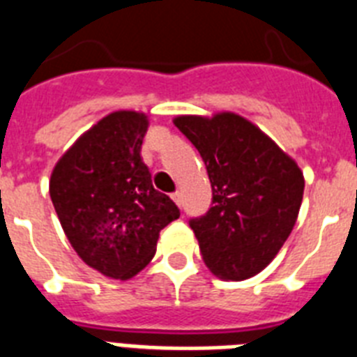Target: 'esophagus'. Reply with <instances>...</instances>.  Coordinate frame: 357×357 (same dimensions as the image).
Instances as JSON below:
<instances>
[{
  "label": "esophagus",
  "mask_w": 357,
  "mask_h": 357,
  "mask_svg": "<svg viewBox=\"0 0 357 357\" xmlns=\"http://www.w3.org/2000/svg\"><path fill=\"white\" fill-rule=\"evenodd\" d=\"M172 199H174V204L178 205V207H181V194L174 192L172 194Z\"/></svg>",
  "instance_id": "esophagus-1"
}]
</instances>
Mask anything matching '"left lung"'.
Instances as JSON below:
<instances>
[{
    "mask_svg": "<svg viewBox=\"0 0 357 357\" xmlns=\"http://www.w3.org/2000/svg\"><path fill=\"white\" fill-rule=\"evenodd\" d=\"M174 124L199 152L213 187L211 208L188 220L207 268L225 280L260 273L297 222L303 172L236 113L211 119L181 115Z\"/></svg>",
    "mask_w": 357,
    "mask_h": 357,
    "instance_id": "left-lung-1",
    "label": "left lung"
}]
</instances>
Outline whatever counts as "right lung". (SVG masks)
<instances>
[{
	"label": "right lung",
	"instance_id": "1",
	"mask_svg": "<svg viewBox=\"0 0 357 357\" xmlns=\"http://www.w3.org/2000/svg\"><path fill=\"white\" fill-rule=\"evenodd\" d=\"M149 119L113 112L63 153L49 194L63 233L84 262L112 279H132L155 255L159 231L179 208L155 190L141 159Z\"/></svg>",
	"mask_w": 357,
	"mask_h": 357
}]
</instances>
